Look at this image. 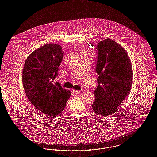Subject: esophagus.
<instances>
[{
    "label": "esophagus",
    "instance_id": "34e87169",
    "mask_svg": "<svg viewBox=\"0 0 157 157\" xmlns=\"http://www.w3.org/2000/svg\"><path fill=\"white\" fill-rule=\"evenodd\" d=\"M79 92H80V91H78V90H72V93L73 94H74L79 93Z\"/></svg>",
    "mask_w": 157,
    "mask_h": 157
}]
</instances>
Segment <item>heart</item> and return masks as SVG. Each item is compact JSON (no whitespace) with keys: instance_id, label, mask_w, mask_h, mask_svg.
I'll list each match as a JSON object with an SVG mask.
<instances>
[{"instance_id":"obj_1","label":"heart","mask_w":157,"mask_h":157,"mask_svg":"<svg viewBox=\"0 0 157 157\" xmlns=\"http://www.w3.org/2000/svg\"><path fill=\"white\" fill-rule=\"evenodd\" d=\"M82 53H89L86 50V49H83L82 50Z\"/></svg>"}]
</instances>
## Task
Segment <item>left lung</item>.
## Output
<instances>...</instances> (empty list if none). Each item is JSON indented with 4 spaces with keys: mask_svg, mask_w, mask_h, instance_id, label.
I'll return each mask as SVG.
<instances>
[{
    "mask_svg": "<svg viewBox=\"0 0 157 157\" xmlns=\"http://www.w3.org/2000/svg\"><path fill=\"white\" fill-rule=\"evenodd\" d=\"M96 51V72L99 76L91 106L97 114L108 116L116 112L130 91L132 66L125 50L109 38L100 41Z\"/></svg>",
    "mask_w": 157,
    "mask_h": 157,
    "instance_id": "8db88e82",
    "label": "left lung"
}]
</instances>
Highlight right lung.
Instances as JSON below:
<instances>
[{"instance_id":"add662e5","label":"right lung","mask_w":157,"mask_h":157,"mask_svg":"<svg viewBox=\"0 0 157 157\" xmlns=\"http://www.w3.org/2000/svg\"><path fill=\"white\" fill-rule=\"evenodd\" d=\"M61 47L47 44L31 53L22 71V84L26 96L44 117L57 116L64 109L71 96L54 79L63 56Z\"/></svg>"}]
</instances>
